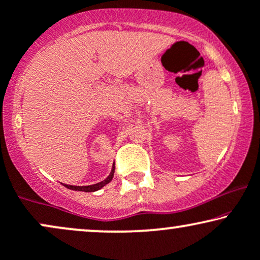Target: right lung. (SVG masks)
<instances>
[{
  "instance_id": "1",
  "label": "right lung",
  "mask_w": 260,
  "mask_h": 260,
  "mask_svg": "<svg viewBox=\"0 0 260 260\" xmlns=\"http://www.w3.org/2000/svg\"><path fill=\"white\" fill-rule=\"evenodd\" d=\"M114 173H115V163L113 166V168H111V172L109 175H108L107 179H104L103 181L98 182V183H94V185H90V186H73V185H64L66 188L68 189H72V190H80V192H96V190L101 189L102 187H104L106 185H108L111 180H113L114 177Z\"/></svg>"
}]
</instances>
